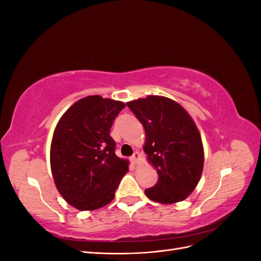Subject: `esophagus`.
Masks as SVG:
<instances>
[{"label":"esophagus","instance_id":"34e87169","mask_svg":"<svg viewBox=\"0 0 261 261\" xmlns=\"http://www.w3.org/2000/svg\"><path fill=\"white\" fill-rule=\"evenodd\" d=\"M130 160H132V162L134 163V164H136V163H138V161L140 160V153L138 152V151H136V152H134V154L130 156Z\"/></svg>","mask_w":261,"mask_h":261}]
</instances>
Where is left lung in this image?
Instances as JSON below:
<instances>
[{"instance_id":"left-lung-1","label":"left lung","mask_w":261,"mask_h":261,"mask_svg":"<svg viewBox=\"0 0 261 261\" xmlns=\"http://www.w3.org/2000/svg\"><path fill=\"white\" fill-rule=\"evenodd\" d=\"M126 105L144 126V150L159 175L146 196L162 203L184 200L198 184L203 168L201 137L193 118L165 97L148 96Z\"/></svg>"}]
</instances>
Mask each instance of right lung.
Segmentation results:
<instances>
[{
  "label": "right lung",
  "instance_id": "add662e5",
  "mask_svg": "<svg viewBox=\"0 0 261 261\" xmlns=\"http://www.w3.org/2000/svg\"><path fill=\"white\" fill-rule=\"evenodd\" d=\"M124 108L121 101L86 97L70 107L55 127L50 152L54 183L78 210H96L111 202L128 170V162L115 154L110 136Z\"/></svg>",
  "mask_w": 261,
  "mask_h": 261
}]
</instances>
